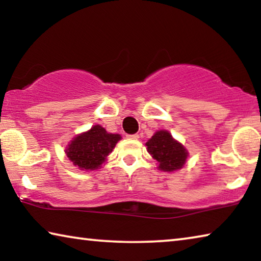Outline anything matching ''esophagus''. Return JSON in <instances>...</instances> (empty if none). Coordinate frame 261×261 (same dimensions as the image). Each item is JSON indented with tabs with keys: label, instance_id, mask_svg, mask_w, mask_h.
<instances>
[{
	"label": "esophagus",
	"instance_id": "34e87169",
	"mask_svg": "<svg viewBox=\"0 0 261 261\" xmlns=\"http://www.w3.org/2000/svg\"><path fill=\"white\" fill-rule=\"evenodd\" d=\"M126 137H127V138H129V139H134V140L139 138V136L137 135V134H135V135H126Z\"/></svg>",
	"mask_w": 261,
	"mask_h": 261
}]
</instances>
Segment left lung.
I'll return each mask as SVG.
<instances>
[{
	"mask_svg": "<svg viewBox=\"0 0 261 261\" xmlns=\"http://www.w3.org/2000/svg\"><path fill=\"white\" fill-rule=\"evenodd\" d=\"M146 146L147 152L159 162V168L163 171L180 169L187 161L188 151L168 131L155 132L146 143Z\"/></svg>",
	"mask_w": 261,
	"mask_h": 261,
	"instance_id": "8db88e82",
	"label": "left lung"
}]
</instances>
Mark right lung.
Returning a JSON list of instances; mask_svg holds the SVG:
<instances>
[{"label": "right lung", "instance_id": "obj_1", "mask_svg": "<svg viewBox=\"0 0 261 261\" xmlns=\"http://www.w3.org/2000/svg\"><path fill=\"white\" fill-rule=\"evenodd\" d=\"M120 139V135L108 134L101 125H94L90 131L77 136L65 153L82 170H93L102 165Z\"/></svg>", "mask_w": 261, "mask_h": 261}]
</instances>
